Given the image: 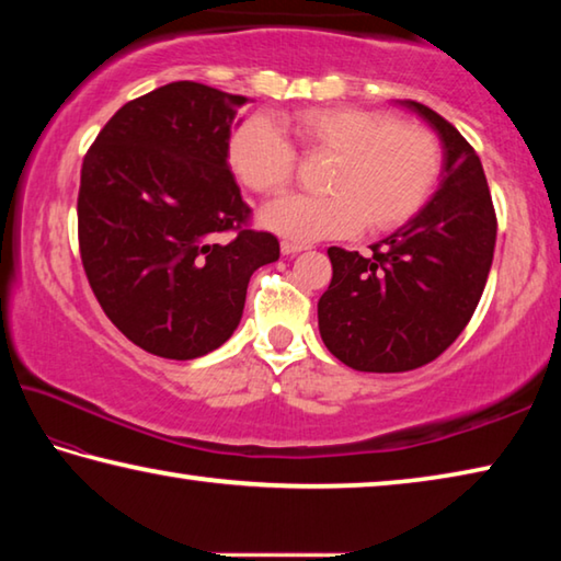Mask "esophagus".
Returning <instances> with one entry per match:
<instances>
[{
  "label": "esophagus",
  "instance_id": "obj_1",
  "mask_svg": "<svg viewBox=\"0 0 561 561\" xmlns=\"http://www.w3.org/2000/svg\"><path fill=\"white\" fill-rule=\"evenodd\" d=\"M304 250H307V244H297V242H287V240L282 242V254H299Z\"/></svg>",
  "mask_w": 561,
  "mask_h": 561
}]
</instances>
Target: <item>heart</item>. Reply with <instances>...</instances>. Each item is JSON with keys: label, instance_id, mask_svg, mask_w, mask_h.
Masks as SVG:
<instances>
[{"label": "heart", "instance_id": "1", "mask_svg": "<svg viewBox=\"0 0 561 561\" xmlns=\"http://www.w3.org/2000/svg\"><path fill=\"white\" fill-rule=\"evenodd\" d=\"M304 156H334L321 197H284L262 213V225L294 242L336 240L368 230L388 232L421 210L440 175V144L431 128L396 121L383 111L331 106L304 108L277 123L247 118L232 130L227 163L260 195L289 187Z\"/></svg>", "mask_w": 561, "mask_h": 561}]
</instances>
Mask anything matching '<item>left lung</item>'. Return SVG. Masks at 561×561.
Returning <instances> with one entry per match:
<instances>
[{
  "instance_id": "1",
  "label": "left lung",
  "mask_w": 561,
  "mask_h": 561,
  "mask_svg": "<svg viewBox=\"0 0 561 561\" xmlns=\"http://www.w3.org/2000/svg\"><path fill=\"white\" fill-rule=\"evenodd\" d=\"M403 106L438 133L440 187L366 257L329 247L334 274L319 299L327 348L368 374L413 371L438 358L468 327L495 254L497 217L478 153L433 108Z\"/></svg>"
}]
</instances>
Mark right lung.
<instances>
[{"label": "right lung", "instance_id": "add662e5", "mask_svg": "<svg viewBox=\"0 0 561 561\" xmlns=\"http://www.w3.org/2000/svg\"><path fill=\"white\" fill-rule=\"evenodd\" d=\"M250 99L175 81L116 111L81 165L79 250L93 294L148 354L190 360L242 319L254 270L279 260L227 163ZM234 231L230 243L219 234Z\"/></svg>", "mask_w": 561, "mask_h": 561}]
</instances>
